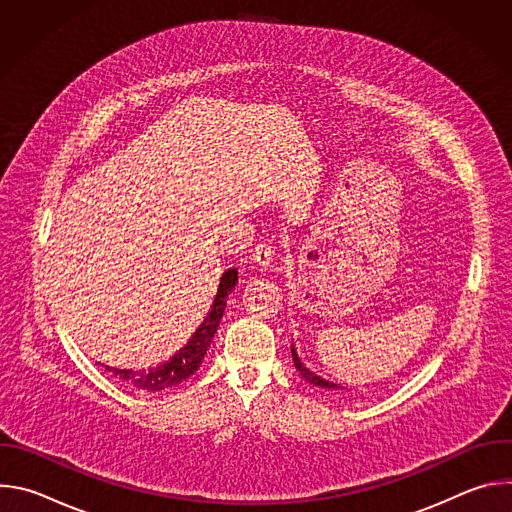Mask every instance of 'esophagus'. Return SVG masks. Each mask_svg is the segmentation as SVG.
<instances>
[{
    "label": "esophagus",
    "instance_id": "esophagus-1",
    "mask_svg": "<svg viewBox=\"0 0 512 512\" xmlns=\"http://www.w3.org/2000/svg\"><path fill=\"white\" fill-rule=\"evenodd\" d=\"M251 259L261 269H271L273 267V259H275V249L271 245H267V243H261V245L255 247Z\"/></svg>",
    "mask_w": 512,
    "mask_h": 512
}]
</instances>
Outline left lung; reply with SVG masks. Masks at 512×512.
Segmentation results:
<instances>
[{"instance_id":"left-lung-1","label":"left lung","mask_w":512,"mask_h":512,"mask_svg":"<svg viewBox=\"0 0 512 512\" xmlns=\"http://www.w3.org/2000/svg\"><path fill=\"white\" fill-rule=\"evenodd\" d=\"M291 356H294V364H296V369L300 371V375L310 383V385H314V387H320V389H324V391H330V393H338L342 387L340 385H336V383H332V381H326V379H322L320 375H316V373H312L306 364L300 360V356H298V352H296V348H294V344H291Z\"/></svg>"}]
</instances>
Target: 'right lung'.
I'll list each match as a JSON object with an SVG mask.
<instances>
[{"label":"right lung","instance_id":"1","mask_svg":"<svg viewBox=\"0 0 512 512\" xmlns=\"http://www.w3.org/2000/svg\"><path fill=\"white\" fill-rule=\"evenodd\" d=\"M235 283H237V269L225 271L221 277V283H218L210 312L206 314L202 324L196 328L192 338L186 342V346H182L170 360L158 364V367L141 369V371L113 369V367H105V369L109 373H113L115 379H119L121 383L129 385L137 391L156 393V391H164V389H172V387L180 385L182 381L192 377L202 364L204 354L216 334V328H218V324H221V318H223L225 306H227V298L235 289Z\"/></svg>","mask_w":512,"mask_h":512}]
</instances>
